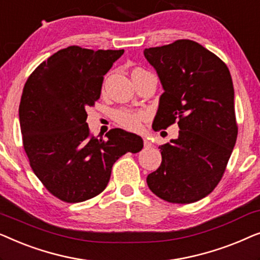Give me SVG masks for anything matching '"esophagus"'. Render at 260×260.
Returning <instances> with one entry per match:
<instances>
[{
    "label": "esophagus",
    "mask_w": 260,
    "mask_h": 260,
    "mask_svg": "<svg viewBox=\"0 0 260 260\" xmlns=\"http://www.w3.org/2000/svg\"><path fill=\"white\" fill-rule=\"evenodd\" d=\"M143 144H144V147H145V148L151 147V143H150V142H149L148 140H145V138H143Z\"/></svg>",
    "instance_id": "34e87169"
}]
</instances>
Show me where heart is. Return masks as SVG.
<instances>
[{"instance_id": "heart-1", "label": "heart", "mask_w": 260, "mask_h": 260, "mask_svg": "<svg viewBox=\"0 0 260 260\" xmlns=\"http://www.w3.org/2000/svg\"><path fill=\"white\" fill-rule=\"evenodd\" d=\"M142 69H135L131 73V77L134 74L142 72ZM113 120L118 124V125L125 127L127 130L136 131L141 127L142 122L147 119V112L143 110H135V109H127V108H120L117 109L112 113Z\"/></svg>"}]
</instances>
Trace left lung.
I'll use <instances>...</instances> for the list:
<instances>
[{"label": "left lung", "mask_w": 260, "mask_h": 260, "mask_svg": "<svg viewBox=\"0 0 260 260\" xmlns=\"http://www.w3.org/2000/svg\"><path fill=\"white\" fill-rule=\"evenodd\" d=\"M144 56L165 88L152 129L180 127L176 140L158 147L162 162L148 187L165 201L191 204L218 186L236 145L232 78L219 56L187 39L145 48Z\"/></svg>", "instance_id": "left-lung-1"}]
</instances>
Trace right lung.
<instances>
[{
  "label": "right lung",
  "instance_id": "right-lung-1",
  "mask_svg": "<svg viewBox=\"0 0 260 260\" xmlns=\"http://www.w3.org/2000/svg\"><path fill=\"white\" fill-rule=\"evenodd\" d=\"M123 53L70 46L41 62L24 84L19 108L24 151L35 175L59 200L76 204L97 197L113 163L143 148L140 136L118 127L106 141L94 137L86 123V109L101 98L104 76Z\"/></svg>",
  "mask_w": 260,
  "mask_h": 260
}]
</instances>
